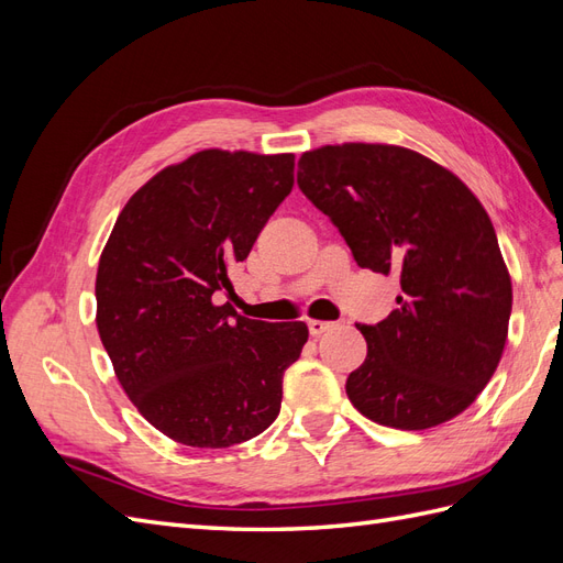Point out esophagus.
I'll return each mask as SVG.
<instances>
[{"label": "esophagus", "instance_id": "34e87169", "mask_svg": "<svg viewBox=\"0 0 563 563\" xmlns=\"http://www.w3.org/2000/svg\"><path fill=\"white\" fill-rule=\"evenodd\" d=\"M333 327H335L333 321H321V319H310V321H308V329H310V335H312V338L323 335L327 331H331Z\"/></svg>", "mask_w": 563, "mask_h": 563}]
</instances>
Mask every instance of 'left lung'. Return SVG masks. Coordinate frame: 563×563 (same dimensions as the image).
<instances>
[{
    "label": "left lung",
    "mask_w": 563,
    "mask_h": 563,
    "mask_svg": "<svg viewBox=\"0 0 563 563\" xmlns=\"http://www.w3.org/2000/svg\"><path fill=\"white\" fill-rule=\"evenodd\" d=\"M298 187L331 218L354 261L401 284L397 310L366 327L347 397L368 420L428 430L463 413L505 350L512 282L496 230L449 168L397 145L305 152Z\"/></svg>",
    "instance_id": "obj_1"
}]
</instances>
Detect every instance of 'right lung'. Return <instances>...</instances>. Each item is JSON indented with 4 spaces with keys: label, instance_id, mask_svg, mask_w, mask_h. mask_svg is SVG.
<instances>
[{
    "label": "right lung",
    "instance_id": "obj_1",
    "mask_svg": "<svg viewBox=\"0 0 563 563\" xmlns=\"http://www.w3.org/2000/svg\"><path fill=\"white\" fill-rule=\"evenodd\" d=\"M294 155L201 150L150 178L119 213L96 275L103 347L143 418L195 449L265 432L302 321L236 314L218 294L294 187Z\"/></svg>",
    "mask_w": 563,
    "mask_h": 563
}]
</instances>
